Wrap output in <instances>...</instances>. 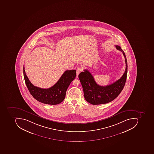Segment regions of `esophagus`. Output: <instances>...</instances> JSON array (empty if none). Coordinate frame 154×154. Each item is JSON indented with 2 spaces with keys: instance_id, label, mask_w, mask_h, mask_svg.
<instances>
[{
  "instance_id": "1",
  "label": "esophagus",
  "mask_w": 154,
  "mask_h": 154,
  "mask_svg": "<svg viewBox=\"0 0 154 154\" xmlns=\"http://www.w3.org/2000/svg\"><path fill=\"white\" fill-rule=\"evenodd\" d=\"M82 71V69L81 67H78L76 69V75H78L80 72Z\"/></svg>"
}]
</instances>
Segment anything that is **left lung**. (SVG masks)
<instances>
[{
    "label": "left lung",
    "instance_id": "left-lung-1",
    "mask_svg": "<svg viewBox=\"0 0 154 154\" xmlns=\"http://www.w3.org/2000/svg\"><path fill=\"white\" fill-rule=\"evenodd\" d=\"M116 48L123 53L126 64L125 70L120 79L112 84L100 86L94 81V77L88 70H84L79 75L83 89L85 100L92 105L106 104L112 101L119 95L123 90L126 81L127 75V61L124 51L118 45Z\"/></svg>",
    "mask_w": 154,
    "mask_h": 154
}]
</instances>
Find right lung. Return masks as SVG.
<instances>
[{
    "label": "right lung",
    "instance_id": "1",
    "mask_svg": "<svg viewBox=\"0 0 154 154\" xmlns=\"http://www.w3.org/2000/svg\"><path fill=\"white\" fill-rule=\"evenodd\" d=\"M23 76L29 93L34 98L43 104L57 105L65 97L66 90L76 77L75 70H66L53 86L48 89L41 88L32 84L25 73L24 66Z\"/></svg>",
    "mask_w": 154,
    "mask_h": 154
}]
</instances>
